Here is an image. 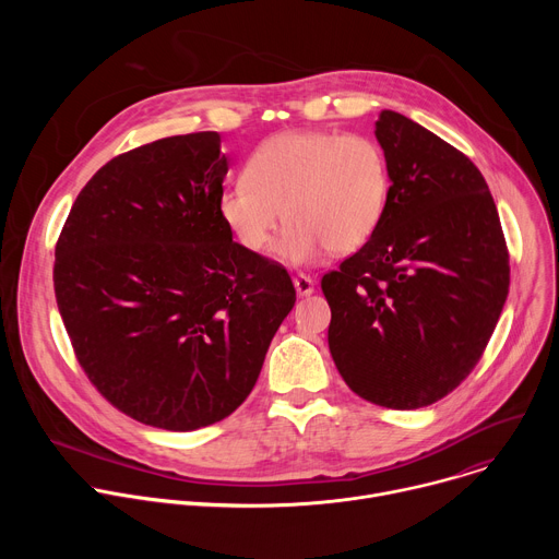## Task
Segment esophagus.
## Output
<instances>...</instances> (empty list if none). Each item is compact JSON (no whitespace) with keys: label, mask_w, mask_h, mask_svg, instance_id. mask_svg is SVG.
<instances>
[{"label":"esophagus","mask_w":559,"mask_h":559,"mask_svg":"<svg viewBox=\"0 0 559 559\" xmlns=\"http://www.w3.org/2000/svg\"><path fill=\"white\" fill-rule=\"evenodd\" d=\"M294 287H296V294H298V296H309V294H313V281H311V276H307V274H296V276H294Z\"/></svg>","instance_id":"34e87169"}]
</instances>
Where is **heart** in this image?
Wrapping results in <instances>:
<instances>
[{"mask_svg":"<svg viewBox=\"0 0 559 559\" xmlns=\"http://www.w3.org/2000/svg\"><path fill=\"white\" fill-rule=\"evenodd\" d=\"M391 190L382 145L367 134L294 130L265 139L246 177L218 194V214L248 252L261 254L285 216L276 252L289 263L328 250L349 254L378 231Z\"/></svg>","mask_w":559,"mask_h":559,"instance_id":"1","label":"heart"}]
</instances>
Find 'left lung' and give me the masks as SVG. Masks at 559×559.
Returning a JSON list of instances; mask_svg holds the SVG:
<instances>
[{
    "mask_svg": "<svg viewBox=\"0 0 559 559\" xmlns=\"http://www.w3.org/2000/svg\"><path fill=\"white\" fill-rule=\"evenodd\" d=\"M376 139L391 168L384 218L321 287L343 380L373 405L409 412L442 401L480 362L509 294V248L466 154L391 110Z\"/></svg>",
    "mask_w": 559,
    "mask_h": 559,
    "instance_id": "1",
    "label": "left lung"
}]
</instances>
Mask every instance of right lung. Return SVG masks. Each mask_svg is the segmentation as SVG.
<instances>
[{
  "label": "right lung",
  "instance_id": "1",
  "mask_svg": "<svg viewBox=\"0 0 559 559\" xmlns=\"http://www.w3.org/2000/svg\"><path fill=\"white\" fill-rule=\"evenodd\" d=\"M218 132L123 152L79 192L55 246V296L74 356L136 423L194 431L257 384L296 302L287 270L231 241L218 214Z\"/></svg>",
  "mask_w": 559,
  "mask_h": 559
}]
</instances>
